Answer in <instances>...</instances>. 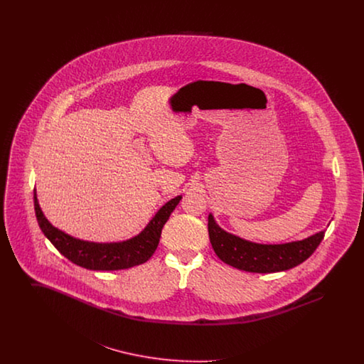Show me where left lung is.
Listing matches in <instances>:
<instances>
[{
	"instance_id": "1",
	"label": "left lung",
	"mask_w": 364,
	"mask_h": 364,
	"mask_svg": "<svg viewBox=\"0 0 364 364\" xmlns=\"http://www.w3.org/2000/svg\"><path fill=\"white\" fill-rule=\"evenodd\" d=\"M208 237L217 257L226 264L250 273L285 272L310 258L321 244L325 230L307 239L284 244H259L232 235L208 214Z\"/></svg>"
}]
</instances>
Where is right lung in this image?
<instances>
[{
    "mask_svg": "<svg viewBox=\"0 0 364 364\" xmlns=\"http://www.w3.org/2000/svg\"><path fill=\"white\" fill-rule=\"evenodd\" d=\"M181 195L166 202L156 211L138 236L117 242H94L76 239L53 226L38 203L34 190L35 215L38 225L53 245L72 263L88 270H122L141 264L156 252L162 228L169 220Z\"/></svg>",
    "mask_w": 364,
    "mask_h": 364,
    "instance_id": "obj_1",
    "label": "right lung"
}]
</instances>
